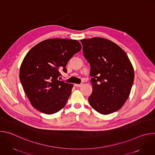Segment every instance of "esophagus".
Listing matches in <instances>:
<instances>
[{"label":"esophagus","instance_id":"34e87169","mask_svg":"<svg viewBox=\"0 0 155 155\" xmlns=\"http://www.w3.org/2000/svg\"><path fill=\"white\" fill-rule=\"evenodd\" d=\"M83 84H74V86H77V87H81L82 86Z\"/></svg>","mask_w":155,"mask_h":155}]
</instances>
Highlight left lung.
Listing matches in <instances>:
<instances>
[{
    "label": "left lung",
    "instance_id": "8db88e82",
    "mask_svg": "<svg viewBox=\"0 0 155 155\" xmlns=\"http://www.w3.org/2000/svg\"><path fill=\"white\" fill-rule=\"evenodd\" d=\"M80 41L93 77V92L88 97L90 105L103 115L117 111L127 99L134 80L128 56L116 43L105 38Z\"/></svg>",
    "mask_w": 155,
    "mask_h": 155
}]
</instances>
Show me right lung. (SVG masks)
Instances as JSON below:
<instances>
[{
	"instance_id": "add662e5",
	"label": "right lung",
	"mask_w": 155,
	"mask_h": 155,
	"mask_svg": "<svg viewBox=\"0 0 155 155\" xmlns=\"http://www.w3.org/2000/svg\"><path fill=\"white\" fill-rule=\"evenodd\" d=\"M81 50L75 40L53 38L37 44L21 65L19 80L32 105L45 114L59 112L71 94L72 84L58 79L68 61Z\"/></svg>"
}]
</instances>
